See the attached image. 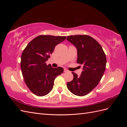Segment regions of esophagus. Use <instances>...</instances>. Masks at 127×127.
<instances>
[{"mask_svg":"<svg viewBox=\"0 0 127 127\" xmlns=\"http://www.w3.org/2000/svg\"><path fill=\"white\" fill-rule=\"evenodd\" d=\"M64 72H67L68 71V70L67 69H64Z\"/></svg>","mask_w":127,"mask_h":127,"instance_id":"esophagus-1","label":"esophagus"}]
</instances>
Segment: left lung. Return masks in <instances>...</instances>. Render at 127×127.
Listing matches in <instances>:
<instances>
[{
  "instance_id": "8db88e82",
  "label": "left lung",
  "mask_w": 127,
  "mask_h": 127,
  "mask_svg": "<svg viewBox=\"0 0 127 127\" xmlns=\"http://www.w3.org/2000/svg\"><path fill=\"white\" fill-rule=\"evenodd\" d=\"M67 40L76 48L77 63L83 66L80 76L72 72L74 78L67 83V86L72 94L83 96L93 90L101 80L106 68V56L101 45L90 36L70 35Z\"/></svg>"
}]
</instances>
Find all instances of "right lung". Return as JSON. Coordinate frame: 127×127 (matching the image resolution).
I'll list each match as a JSON object with an SVG mask.
<instances>
[{
  "instance_id": "right-lung-1",
  "label": "right lung",
  "mask_w": 127,
  "mask_h": 127,
  "mask_svg": "<svg viewBox=\"0 0 127 127\" xmlns=\"http://www.w3.org/2000/svg\"><path fill=\"white\" fill-rule=\"evenodd\" d=\"M66 36L41 35L27 45L21 56V68L27 86L33 94L43 96L52 90L56 77L64 72L62 67L56 68L47 65L46 61L56 45Z\"/></svg>"
}]
</instances>
